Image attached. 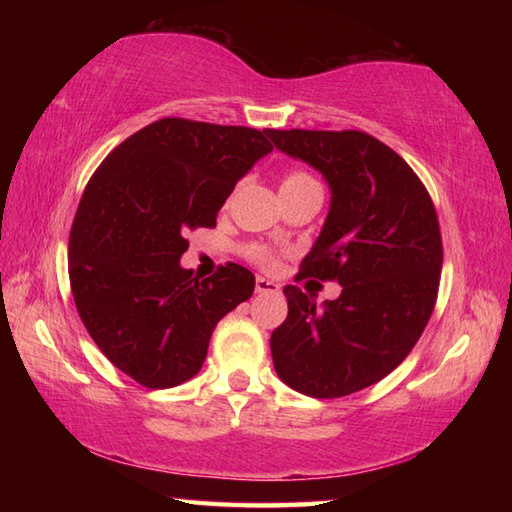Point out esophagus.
<instances>
[{"instance_id":"esophagus-1","label":"esophagus","mask_w":512,"mask_h":512,"mask_svg":"<svg viewBox=\"0 0 512 512\" xmlns=\"http://www.w3.org/2000/svg\"><path fill=\"white\" fill-rule=\"evenodd\" d=\"M255 289L257 293H280V284L273 280H266V277H257Z\"/></svg>"}]
</instances>
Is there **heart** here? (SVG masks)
I'll return each mask as SVG.
<instances>
[{
    "mask_svg": "<svg viewBox=\"0 0 512 512\" xmlns=\"http://www.w3.org/2000/svg\"><path fill=\"white\" fill-rule=\"evenodd\" d=\"M307 180H314L311 176H307V173H302V171H291L287 178H284V183L282 185H293V183H307ZM248 255H250V259H255L257 264H262V266H273L275 264V255L271 253V250H266V248H262V246H255V248H250L248 250Z\"/></svg>",
    "mask_w": 512,
    "mask_h": 512,
    "instance_id": "b5f03b06",
    "label": "heart"
}]
</instances>
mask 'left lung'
Wrapping results in <instances>:
<instances>
[{
    "label": "left lung",
    "mask_w": 512,
    "mask_h": 512,
    "mask_svg": "<svg viewBox=\"0 0 512 512\" xmlns=\"http://www.w3.org/2000/svg\"><path fill=\"white\" fill-rule=\"evenodd\" d=\"M275 149L323 173L332 201L300 277L343 287L323 307L284 287L287 320L271 334L275 372L309 397H343L384 379L427 327L438 296L443 239L413 169L361 131H271Z\"/></svg>",
    "instance_id": "obj_1"
}]
</instances>
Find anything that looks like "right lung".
<instances>
[{"label":"right lung","instance_id":"1","mask_svg":"<svg viewBox=\"0 0 512 512\" xmlns=\"http://www.w3.org/2000/svg\"><path fill=\"white\" fill-rule=\"evenodd\" d=\"M266 131L167 117L128 137L94 171L69 232V282L99 350L146 388L192 379L212 332L253 296L255 275L225 264L198 280L180 266L189 230L216 214Z\"/></svg>","mask_w":512,"mask_h":512}]
</instances>
